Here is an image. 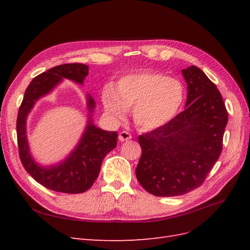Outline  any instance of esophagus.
Segmentation results:
<instances>
[{
  "mask_svg": "<svg viewBox=\"0 0 250 250\" xmlns=\"http://www.w3.org/2000/svg\"><path fill=\"white\" fill-rule=\"evenodd\" d=\"M130 139H131V134L129 132H127V131H122V132H120V134H119V141L120 142H125V141H128Z\"/></svg>",
  "mask_w": 250,
  "mask_h": 250,
  "instance_id": "esophagus-1",
  "label": "esophagus"
}]
</instances>
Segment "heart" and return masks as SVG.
I'll list each match as a JSON object with an SVG mask.
<instances>
[{
	"label": "heart",
	"instance_id": "heart-1",
	"mask_svg": "<svg viewBox=\"0 0 250 250\" xmlns=\"http://www.w3.org/2000/svg\"><path fill=\"white\" fill-rule=\"evenodd\" d=\"M102 102L108 115L122 117L132 106V118L143 129H156L168 124L183 107L184 83L161 72L141 71L124 75L116 87L110 83L102 89Z\"/></svg>",
	"mask_w": 250,
	"mask_h": 250
}]
</instances>
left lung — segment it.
<instances>
[{
	"instance_id": "8db88e82",
	"label": "left lung",
	"mask_w": 250,
	"mask_h": 250,
	"mask_svg": "<svg viewBox=\"0 0 250 250\" xmlns=\"http://www.w3.org/2000/svg\"><path fill=\"white\" fill-rule=\"evenodd\" d=\"M188 83L186 109L163 127L142 134L135 175L158 197L184 195L199 188L221 154L229 121L220 92L199 67L183 70Z\"/></svg>"
}]
</instances>
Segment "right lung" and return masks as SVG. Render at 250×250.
<instances>
[{
  "instance_id": "right-lung-1",
  "label": "right lung",
  "mask_w": 250,
  "mask_h": 250,
  "mask_svg": "<svg viewBox=\"0 0 250 250\" xmlns=\"http://www.w3.org/2000/svg\"><path fill=\"white\" fill-rule=\"evenodd\" d=\"M88 74V66L83 63H65L52 67L32 79L28 85L18 113L17 134L19 155L21 165L34 180L49 190L79 194L87 191L99 175L104 157L116 148L118 133L105 131L89 123L86 130L73 151V153L60 165L42 168L37 166L29 153L26 139V119L36 100L48 94L62 78L82 83ZM90 112L95 101L88 96Z\"/></svg>"
}]
</instances>
